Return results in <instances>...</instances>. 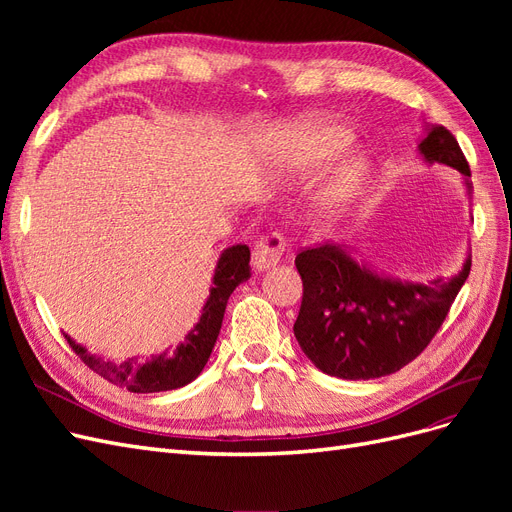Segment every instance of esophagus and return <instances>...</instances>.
I'll return each mask as SVG.
<instances>
[{"label":"esophagus","instance_id":"esophagus-1","mask_svg":"<svg viewBox=\"0 0 512 512\" xmlns=\"http://www.w3.org/2000/svg\"><path fill=\"white\" fill-rule=\"evenodd\" d=\"M284 237L280 232H269V235L262 237L252 250V265L256 271H269L280 262L284 254Z\"/></svg>","mask_w":512,"mask_h":512}]
</instances>
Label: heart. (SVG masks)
Returning <instances> with one entry per match:
<instances>
[{
  "label": "heart",
  "instance_id": "1",
  "mask_svg": "<svg viewBox=\"0 0 512 512\" xmlns=\"http://www.w3.org/2000/svg\"><path fill=\"white\" fill-rule=\"evenodd\" d=\"M354 143V130L335 119H299L275 134L271 162L297 175H314L329 166ZM365 153L344 156L333 168L320 194V205L327 213H337L352 203L369 175Z\"/></svg>",
  "mask_w": 512,
  "mask_h": 512
}]
</instances>
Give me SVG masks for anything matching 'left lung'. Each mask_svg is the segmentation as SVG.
Returning <instances> with one entry per match:
<instances>
[{
	"label": "left lung",
	"instance_id": "obj_1",
	"mask_svg": "<svg viewBox=\"0 0 512 512\" xmlns=\"http://www.w3.org/2000/svg\"><path fill=\"white\" fill-rule=\"evenodd\" d=\"M418 153L427 164L455 168L472 194L468 160L444 126L425 128ZM294 265L303 280L294 337L307 359L335 378L371 380L395 374L427 348L468 280L472 256L457 275L429 282L378 273L337 243L303 250Z\"/></svg>",
	"mask_w": 512,
	"mask_h": 512
}]
</instances>
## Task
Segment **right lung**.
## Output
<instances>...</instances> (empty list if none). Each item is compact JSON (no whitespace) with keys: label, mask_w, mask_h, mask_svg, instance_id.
<instances>
[{"label":"right lung","mask_w":512,"mask_h":512,"mask_svg":"<svg viewBox=\"0 0 512 512\" xmlns=\"http://www.w3.org/2000/svg\"><path fill=\"white\" fill-rule=\"evenodd\" d=\"M250 275V247L241 243L226 247L218 258V265H215L211 280L213 286L196 327L185 335L183 342L173 352L164 350L162 354L153 356L151 361H104L102 356L91 354L85 346L76 344L70 335H66V339L89 369H94L104 380L119 384L130 393H160L181 389V386L196 380L200 371L205 369L215 339H218L222 329L228 297L239 284L250 280Z\"/></svg>","instance_id":"1"}]
</instances>
